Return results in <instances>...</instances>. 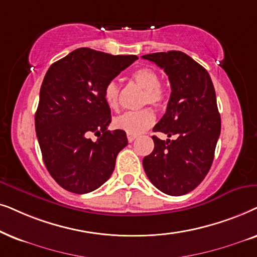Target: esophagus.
Segmentation results:
<instances>
[{
  "label": "esophagus",
  "mask_w": 257,
  "mask_h": 257,
  "mask_svg": "<svg viewBox=\"0 0 257 257\" xmlns=\"http://www.w3.org/2000/svg\"><path fill=\"white\" fill-rule=\"evenodd\" d=\"M135 140H136V136L135 135H131V134H128V141L129 142H134L135 141Z\"/></svg>",
  "instance_id": "esophagus-1"
}]
</instances>
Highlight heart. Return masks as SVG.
<instances>
[{
	"label": "heart",
	"mask_w": 257,
	"mask_h": 257,
	"mask_svg": "<svg viewBox=\"0 0 257 257\" xmlns=\"http://www.w3.org/2000/svg\"><path fill=\"white\" fill-rule=\"evenodd\" d=\"M133 80L140 87L145 89L143 103L152 104L154 107H161L167 100V93L160 84V76L152 68H140L132 75ZM105 103L109 108L117 109L119 102V85L115 80L109 81L103 90ZM155 122V116L149 109L140 111H128L117 116L112 121V125L118 131L131 135H139L150 128Z\"/></svg>",
	"instance_id": "obj_1"
}]
</instances>
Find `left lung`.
I'll use <instances>...</instances> for the list:
<instances>
[{"instance_id": "8db88e82", "label": "left lung", "mask_w": 257, "mask_h": 257, "mask_svg": "<svg viewBox=\"0 0 257 257\" xmlns=\"http://www.w3.org/2000/svg\"><path fill=\"white\" fill-rule=\"evenodd\" d=\"M142 59L162 68L172 87L166 114L153 131L175 138L163 141L153 136L155 147L143 159V168L157 189L180 196L202 182L213 163L221 133L216 94L208 71L182 51Z\"/></svg>"}]
</instances>
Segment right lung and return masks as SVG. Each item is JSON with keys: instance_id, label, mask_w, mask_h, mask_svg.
<instances>
[{"instance_id": "right-lung-1", "label": "right lung", "mask_w": 257, "mask_h": 257, "mask_svg": "<svg viewBox=\"0 0 257 257\" xmlns=\"http://www.w3.org/2000/svg\"><path fill=\"white\" fill-rule=\"evenodd\" d=\"M138 60L78 48L53 63L43 78L35 129L43 162L68 191L90 193L111 176L116 156L128 145L124 132L108 131L110 108L103 90ZM98 135L94 143L88 135Z\"/></svg>"}]
</instances>
